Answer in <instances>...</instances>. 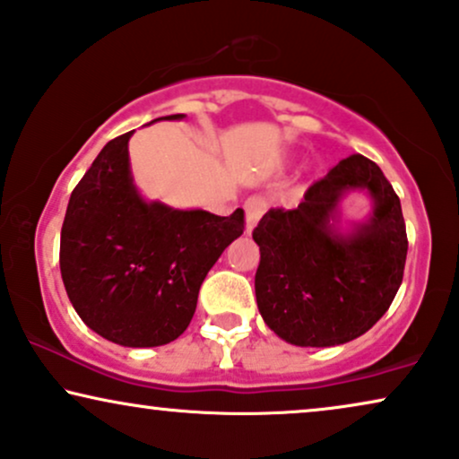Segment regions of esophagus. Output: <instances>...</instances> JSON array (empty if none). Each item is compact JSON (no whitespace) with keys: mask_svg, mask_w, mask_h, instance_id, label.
Segmentation results:
<instances>
[{"mask_svg":"<svg viewBox=\"0 0 459 459\" xmlns=\"http://www.w3.org/2000/svg\"><path fill=\"white\" fill-rule=\"evenodd\" d=\"M243 210H246V230L247 233H252L254 226L258 224V220L263 218V213L266 212V201L263 196L254 195L243 203Z\"/></svg>","mask_w":459,"mask_h":459,"instance_id":"1","label":"esophagus"}]
</instances>
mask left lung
I'll use <instances>...</instances> for the list:
<instances>
[{
  "instance_id": "8db88e82",
  "label": "left lung",
  "mask_w": 459,
  "mask_h": 459,
  "mask_svg": "<svg viewBox=\"0 0 459 459\" xmlns=\"http://www.w3.org/2000/svg\"><path fill=\"white\" fill-rule=\"evenodd\" d=\"M362 187L376 210L350 236L329 220L340 196ZM260 247L256 303L266 326L300 347L358 339L390 309L407 263L403 207L384 171L351 154L307 188L297 210H269L254 229Z\"/></svg>"
}]
</instances>
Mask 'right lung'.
Returning <instances> with one entry per match:
<instances>
[{"label": "right lung", "mask_w": 459, "mask_h": 459, "mask_svg": "<svg viewBox=\"0 0 459 459\" xmlns=\"http://www.w3.org/2000/svg\"><path fill=\"white\" fill-rule=\"evenodd\" d=\"M131 135L108 142L74 188L59 263L86 326L112 343L156 347L188 328L203 280L246 220L243 210L224 218L143 201L129 169Z\"/></svg>", "instance_id": "add662e5"}]
</instances>
